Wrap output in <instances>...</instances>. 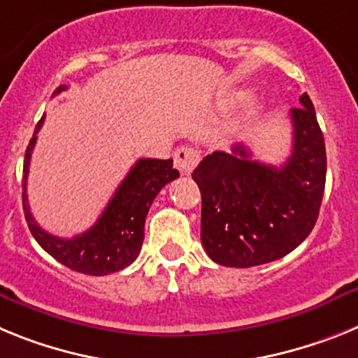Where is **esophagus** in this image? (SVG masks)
Instances as JSON below:
<instances>
[{"instance_id": "1", "label": "esophagus", "mask_w": 358, "mask_h": 358, "mask_svg": "<svg viewBox=\"0 0 358 358\" xmlns=\"http://www.w3.org/2000/svg\"><path fill=\"white\" fill-rule=\"evenodd\" d=\"M200 162V153L194 148L182 145L175 151V167L182 175H191L192 169L198 166Z\"/></svg>"}]
</instances>
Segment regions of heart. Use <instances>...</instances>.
Instances as JSON below:
<instances>
[{
    "mask_svg": "<svg viewBox=\"0 0 358 358\" xmlns=\"http://www.w3.org/2000/svg\"><path fill=\"white\" fill-rule=\"evenodd\" d=\"M245 99H247V93L239 92V93H236V95H232L231 102H232V104H239V102H243ZM257 110H259V108H257V104H254L252 108H250V113H256Z\"/></svg>",
    "mask_w": 358,
    "mask_h": 358,
    "instance_id": "heart-1",
    "label": "heart"
}]
</instances>
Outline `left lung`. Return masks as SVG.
Segmentation results:
<instances>
[{"instance_id":"obj_1","label":"left lung","mask_w":358,"mask_h":358,"mask_svg":"<svg viewBox=\"0 0 358 358\" xmlns=\"http://www.w3.org/2000/svg\"><path fill=\"white\" fill-rule=\"evenodd\" d=\"M290 111L294 144L281 167L243 144L214 151L192 171L201 192V243L217 265L248 268L287 256L308 238L326 183L324 136L308 93Z\"/></svg>"}]
</instances>
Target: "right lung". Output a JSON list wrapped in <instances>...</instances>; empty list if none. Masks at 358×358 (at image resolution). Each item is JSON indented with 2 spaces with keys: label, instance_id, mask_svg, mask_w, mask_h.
I'll list each match as a JSON object with an SVG mask.
<instances>
[{
  "label": "right lung",
  "instance_id": "1",
  "mask_svg": "<svg viewBox=\"0 0 358 358\" xmlns=\"http://www.w3.org/2000/svg\"><path fill=\"white\" fill-rule=\"evenodd\" d=\"M64 90V85L59 86L54 95ZM45 115L37 122L23 164V210L30 232L50 256L76 272L88 275H108L126 268L141 252L149 207L160 189L180 176L178 171L173 169V160L141 158L122 180L92 229L76 238H57L37 225L27 198L30 157L37 141V131L41 129Z\"/></svg>",
  "mask_w": 358,
  "mask_h": 358
}]
</instances>
